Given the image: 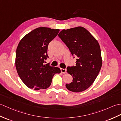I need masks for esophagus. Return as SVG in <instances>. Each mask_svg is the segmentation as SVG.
Wrapping results in <instances>:
<instances>
[{
  "label": "esophagus",
  "instance_id": "esophagus-1",
  "mask_svg": "<svg viewBox=\"0 0 121 121\" xmlns=\"http://www.w3.org/2000/svg\"><path fill=\"white\" fill-rule=\"evenodd\" d=\"M61 69V72L62 73L65 74L66 72V69Z\"/></svg>",
  "mask_w": 121,
  "mask_h": 121
}]
</instances>
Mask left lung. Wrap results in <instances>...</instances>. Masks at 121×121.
<instances>
[{
    "label": "left lung",
    "mask_w": 121,
    "mask_h": 121,
    "mask_svg": "<svg viewBox=\"0 0 121 121\" xmlns=\"http://www.w3.org/2000/svg\"><path fill=\"white\" fill-rule=\"evenodd\" d=\"M58 36L69 48L73 56L77 57L76 66L67 67V72L72 75L73 81L66 84V88L74 92L85 91L94 82L102 67L99 45L93 36L82 27L63 29Z\"/></svg>",
    "instance_id": "left-lung-1"
}]
</instances>
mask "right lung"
<instances>
[{
	"label": "right lung",
	"instance_id": "add662e5",
	"mask_svg": "<svg viewBox=\"0 0 121 121\" xmlns=\"http://www.w3.org/2000/svg\"><path fill=\"white\" fill-rule=\"evenodd\" d=\"M59 29L37 28L24 36L17 47L15 66L19 77L27 86L35 90L45 89L51 85L55 74L60 69L45 64L48 58V44L58 34Z\"/></svg>",
	"mask_w": 121,
	"mask_h": 121
}]
</instances>
